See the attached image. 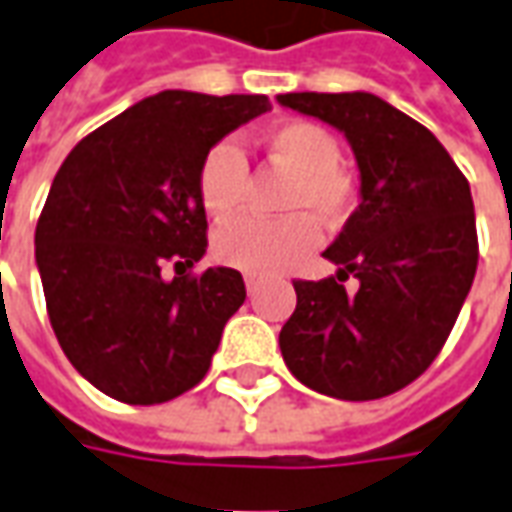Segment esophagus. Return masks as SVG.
Here are the masks:
<instances>
[{
  "mask_svg": "<svg viewBox=\"0 0 512 512\" xmlns=\"http://www.w3.org/2000/svg\"><path fill=\"white\" fill-rule=\"evenodd\" d=\"M244 282H246V293H249V296H255L257 288H260V282H257L255 277H252V274H246Z\"/></svg>",
  "mask_w": 512,
  "mask_h": 512,
  "instance_id": "obj_1",
  "label": "esophagus"
}]
</instances>
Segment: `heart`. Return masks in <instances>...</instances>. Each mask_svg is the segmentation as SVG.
<instances>
[{"label":"heart","mask_w":512,"mask_h":512,"mask_svg":"<svg viewBox=\"0 0 512 512\" xmlns=\"http://www.w3.org/2000/svg\"><path fill=\"white\" fill-rule=\"evenodd\" d=\"M274 166L291 174L282 194V210L293 213L280 221H230L216 235V257L224 266L252 277H274L305 260L318 246L316 221L343 224L357 205L355 180L341 169V144L316 121H280L263 135ZM249 166L232 141L213 144L199 163L196 191L210 219L224 221L244 205Z\"/></svg>","instance_id":"1"}]
</instances>
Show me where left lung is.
<instances>
[{"instance_id": "8db88e82", "label": "left lung", "mask_w": 512, "mask_h": 512, "mask_svg": "<svg viewBox=\"0 0 512 512\" xmlns=\"http://www.w3.org/2000/svg\"><path fill=\"white\" fill-rule=\"evenodd\" d=\"M280 105L346 135L363 202L324 252L341 271L293 280L285 366L318 393L368 402L402 391L438 357L477 274V219L463 171L424 124L380 96L282 94ZM361 280L357 294L342 282Z\"/></svg>"}]
</instances>
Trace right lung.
<instances>
[{"label": "right lung", "instance_id": "obj_1", "mask_svg": "<svg viewBox=\"0 0 512 512\" xmlns=\"http://www.w3.org/2000/svg\"><path fill=\"white\" fill-rule=\"evenodd\" d=\"M268 107L163 91L85 135L55 174L35 227L46 313L71 366L124 405L199 385L244 305L241 271H191L207 246L196 174L210 146Z\"/></svg>", "mask_w": 512, "mask_h": 512}]
</instances>
